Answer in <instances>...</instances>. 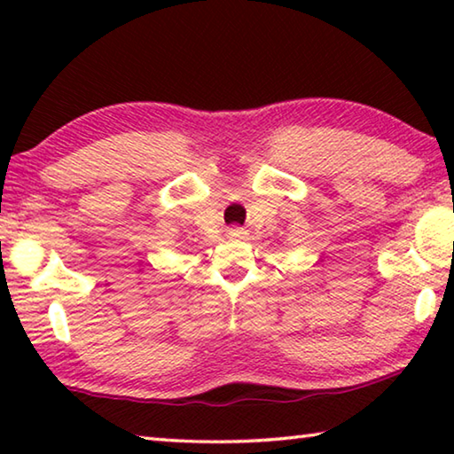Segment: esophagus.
I'll list each match as a JSON object with an SVG mask.
<instances>
[{
    "instance_id": "esophagus-1",
    "label": "esophagus",
    "mask_w": 454,
    "mask_h": 454,
    "mask_svg": "<svg viewBox=\"0 0 454 454\" xmlns=\"http://www.w3.org/2000/svg\"><path fill=\"white\" fill-rule=\"evenodd\" d=\"M246 232H244V228H230L228 230V236H232V238H242Z\"/></svg>"
}]
</instances>
